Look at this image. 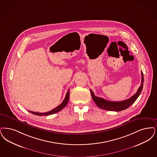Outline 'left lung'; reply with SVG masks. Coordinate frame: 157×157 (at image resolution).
<instances>
[{
	"label": "left lung",
	"mask_w": 157,
	"mask_h": 157,
	"mask_svg": "<svg viewBox=\"0 0 157 157\" xmlns=\"http://www.w3.org/2000/svg\"><path fill=\"white\" fill-rule=\"evenodd\" d=\"M143 83H144V76L143 73L141 72V84L138 88L137 92L132 96L130 99H128L125 101H113L105 100L103 98H99L94 95L93 91L90 90V94L92 95V99L96 103V105L100 107L101 109L109 110V111H115L120 112L127 109L128 107L130 106L132 104L136 101L138 96L141 94L142 89L143 88Z\"/></svg>",
	"instance_id": "left-lung-1"
}]
</instances>
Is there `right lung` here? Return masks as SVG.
<instances>
[{
  "instance_id": "right-lung-1",
  "label": "right lung",
  "mask_w": 157,
  "mask_h": 157,
  "mask_svg": "<svg viewBox=\"0 0 157 157\" xmlns=\"http://www.w3.org/2000/svg\"><path fill=\"white\" fill-rule=\"evenodd\" d=\"M69 90H68V92L67 93L66 96L65 97V99H63V102L58 106L56 107V108H54V109L51 110V111L49 112H45V113H38V112H32V111H29L30 113L32 114H36V115H37V116H48V115H51V114H54V113H57L59 111H61L63 108H64L65 107L67 106L68 101H69Z\"/></svg>"
}]
</instances>
